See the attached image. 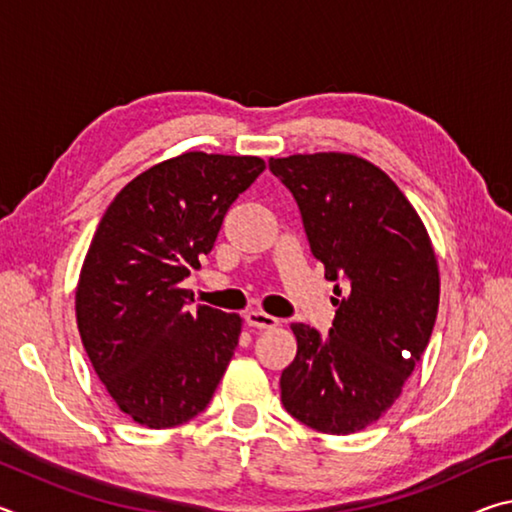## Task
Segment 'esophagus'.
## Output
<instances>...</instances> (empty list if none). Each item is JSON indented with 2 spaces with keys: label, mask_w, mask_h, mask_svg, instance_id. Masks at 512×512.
<instances>
[{
  "label": "esophagus",
  "mask_w": 512,
  "mask_h": 512,
  "mask_svg": "<svg viewBox=\"0 0 512 512\" xmlns=\"http://www.w3.org/2000/svg\"><path fill=\"white\" fill-rule=\"evenodd\" d=\"M246 323L250 327H257V329H273V327H277L280 320H277L271 314H264V311L253 309V311H248V314H246Z\"/></svg>",
  "instance_id": "esophagus-1"
}]
</instances>
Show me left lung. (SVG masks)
<instances>
[{
  "label": "left lung",
  "mask_w": 512,
  "mask_h": 512,
  "mask_svg": "<svg viewBox=\"0 0 512 512\" xmlns=\"http://www.w3.org/2000/svg\"><path fill=\"white\" fill-rule=\"evenodd\" d=\"M300 207L332 298L329 336L293 323L298 352L282 370V404L307 427L345 436L391 409L431 339L440 300L436 253L400 187L352 153L271 158Z\"/></svg>",
  "instance_id": "obj_1"
}]
</instances>
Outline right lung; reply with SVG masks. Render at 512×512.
Here are the masks:
<instances>
[{"label": "right lung", "instance_id": "right-lung-1", "mask_svg": "<svg viewBox=\"0 0 512 512\" xmlns=\"http://www.w3.org/2000/svg\"><path fill=\"white\" fill-rule=\"evenodd\" d=\"M264 169L255 155L189 151L142 171L99 221L76 284V323L94 372L137 424L192 420L235 354L244 320L207 305L189 311L183 280Z\"/></svg>", "mask_w": 512, "mask_h": 512}]
</instances>
